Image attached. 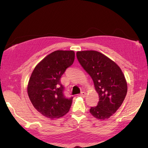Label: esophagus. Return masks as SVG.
<instances>
[{
	"label": "esophagus",
	"mask_w": 148,
	"mask_h": 148,
	"mask_svg": "<svg viewBox=\"0 0 148 148\" xmlns=\"http://www.w3.org/2000/svg\"><path fill=\"white\" fill-rule=\"evenodd\" d=\"M86 92H84V91L81 92V93L79 94V96L82 97H86Z\"/></svg>",
	"instance_id": "34e87169"
}]
</instances>
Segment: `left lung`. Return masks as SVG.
I'll return each mask as SVG.
<instances>
[{
    "mask_svg": "<svg viewBox=\"0 0 148 148\" xmlns=\"http://www.w3.org/2000/svg\"><path fill=\"white\" fill-rule=\"evenodd\" d=\"M80 64L94 82L99 94L97 106L89 112L98 119L110 118L119 109L126 97L127 84L121 69L116 62L97 51H82L76 53Z\"/></svg>",
    "mask_w": 148,
    "mask_h": 148,
    "instance_id": "8db88e82",
    "label": "left lung"
}]
</instances>
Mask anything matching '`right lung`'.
<instances>
[{"mask_svg":"<svg viewBox=\"0 0 148 148\" xmlns=\"http://www.w3.org/2000/svg\"><path fill=\"white\" fill-rule=\"evenodd\" d=\"M74 51L57 50L47 56L35 67L27 92L33 106L50 119L63 116L71 108L73 97H66L61 77L73 64Z\"/></svg>","mask_w":148,"mask_h":148,"instance_id":"right-lung-1","label":"right lung"}]
</instances>
